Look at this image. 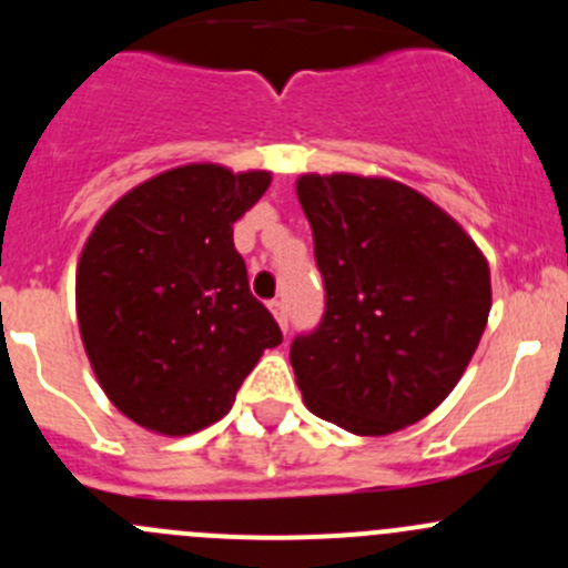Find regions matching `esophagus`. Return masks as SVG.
Listing matches in <instances>:
<instances>
[{
	"mask_svg": "<svg viewBox=\"0 0 568 568\" xmlns=\"http://www.w3.org/2000/svg\"><path fill=\"white\" fill-rule=\"evenodd\" d=\"M268 311L274 313V318H277L283 329H288V305H285V300H272L268 302Z\"/></svg>",
	"mask_w": 568,
	"mask_h": 568,
	"instance_id": "obj_1",
	"label": "esophagus"
}]
</instances>
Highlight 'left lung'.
Segmentation results:
<instances>
[{"mask_svg":"<svg viewBox=\"0 0 568 568\" xmlns=\"http://www.w3.org/2000/svg\"><path fill=\"white\" fill-rule=\"evenodd\" d=\"M324 316L291 343L307 409L363 437L437 409L484 335L489 263L439 205L390 178L302 175Z\"/></svg>","mask_w":568,"mask_h":568,"instance_id":"left-lung-1","label":"left lung"}]
</instances>
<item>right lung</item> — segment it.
Segmentation results:
<instances>
[{"mask_svg": "<svg viewBox=\"0 0 568 568\" xmlns=\"http://www.w3.org/2000/svg\"><path fill=\"white\" fill-rule=\"evenodd\" d=\"M268 183L263 170L183 164L123 194L90 233L79 332L109 400L142 428L183 437L216 423L283 343L233 247V222Z\"/></svg>", "mask_w": 568, "mask_h": 568, "instance_id": "add662e5", "label": "right lung"}]
</instances>
